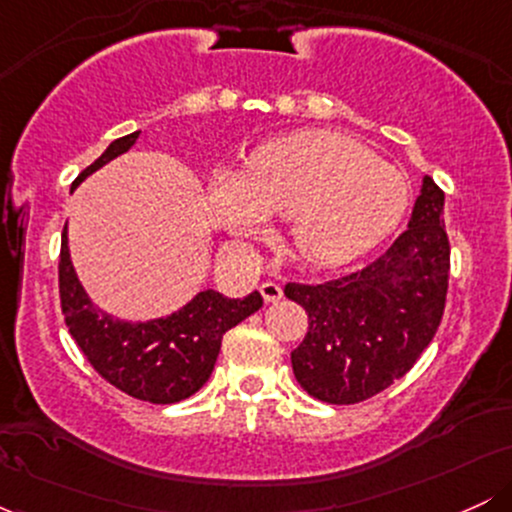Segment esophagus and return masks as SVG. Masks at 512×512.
I'll return each instance as SVG.
<instances>
[{"instance_id":"obj_1","label":"esophagus","mask_w":512,"mask_h":512,"mask_svg":"<svg viewBox=\"0 0 512 512\" xmlns=\"http://www.w3.org/2000/svg\"><path fill=\"white\" fill-rule=\"evenodd\" d=\"M260 291H262V298L267 303H276V301H281V298H284V289H281L276 281H264V284L260 286Z\"/></svg>"}]
</instances>
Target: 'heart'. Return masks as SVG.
I'll return each mask as SVG.
<instances>
[{
    "label": "heart",
    "instance_id": "heart-1",
    "mask_svg": "<svg viewBox=\"0 0 512 512\" xmlns=\"http://www.w3.org/2000/svg\"><path fill=\"white\" fill-rule=\"evenodd\" d=\"M211 221L233 240H252L272 219H291L303 260L337 267L358 260L399 226L409 180L354 137L305 129L262 144L245 173L219 170L209 182Z\"/></svg>",
    "mask_w": 512,
    "mask_h": 512
}]
</instances>
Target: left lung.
Here are the masks:
<instances>
[{
	"instance_id": "1",
	"label": "left lung",
	"mask_w": 512,
	"mask_h": 512,
	"mask_svg": "<svg viewBox=\"0 0 512 512\" xmlns=\"http://www.w3.org/2000/svg\"><path fill=\"white\" fill-rule=\"evenodd\" d=\"M445 195L424 178L409 228L361 272L325 284H286L308 313L291 351L298 385L327 404H356L402 378L443 320L450 274Z\"/></svg>"
}]
</instances>
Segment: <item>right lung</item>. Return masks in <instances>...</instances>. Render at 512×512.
<instances>
[{
    "mask_svg": "<svg viewBox=\"0 0 512 512\" xmlns=\"http://www.w3.org/2000/svg\"><path fill=\"white\" fill-rule=\"evenodd\" d=\"M139 132L115 139L96 161L81 170L72 190L105 163L125 154ZM60 301L64 322L96 373L125 395L151 404L187 399L209 380L221 339L231 327L262 308V296L226 298L219 291H199L190 303L168 317L125 322L91 303L69 257L67 226L60 250Z\"/></svg>",
    "mask_w": 512,
    "mask_h": 512,
    "instance_id": "obj_1",
    "label": "right lung"
}]
</instances>
